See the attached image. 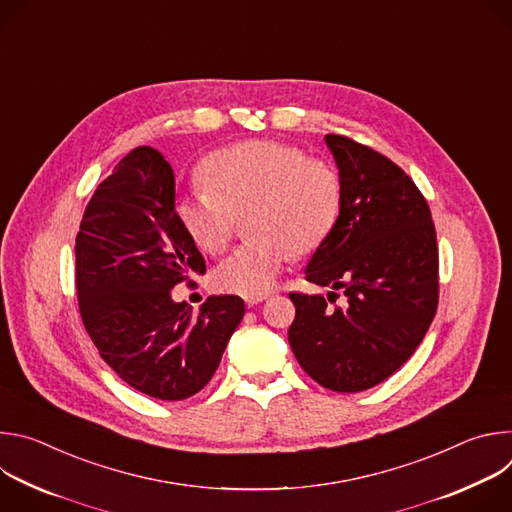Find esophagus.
Here are the masks:
<instances>
[{"mask_svg": "<svg viewBox=\"0 0 512 512\" xmlns=\"http://www.w3.org/2000/svg\"><path fill=\"white\" fill-rule=\"evenodd\" d=\"M263 300H267V296H247V298H245V304H247L249 308H253V306H257L259 302H263Z\"/></svg>", "mask_w": 512, "mask_h": 512, "instance_id": "1", "label": "esophagus"}]
</instances>
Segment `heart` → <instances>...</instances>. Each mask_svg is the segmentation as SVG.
<instances>
[{
	"label": "heart",
	"mask_w": 512,
	"mask_h": 512,
	"mask_svg": "<svg viewBox=\"0 0 512 512\" xmlns=\"http://www.w3.org/2000/svg\"><path fill=\"white\" fill-rule=\"evenodd\" d=\"M194 188L176 202V214L204 253L218 255L245 216L249 243L214 269V285L237 296H265L291 255H306L330 235L342 200L332 164L298 145L249 139L208 156Z\"/></svg>",
	"instance_id": "b5f03b06"
}]
</instances>
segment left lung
<instances>
[{
	"instance_id": "1",
	"label": "left lung",
	"mask_w": 512,
	"mask_h": 512,
	"mask_svg": "<svg viewBox=\"0 0 512 512\" xmlns=\"http://www.w3.org/2000/svg\"><path fill=\"white\" fill-rule=\"evenodd\" d=\"M340 176V214L312 255L306 279L324 296L289 294L287 338L300 367L322 387L358 393L389 379L423 340L435 310L437 239L415 182L389 158L328 133ZM336 288L345 300L335 306Z\"/></svg>"
}]
</instances>
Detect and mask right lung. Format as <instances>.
Listing matches in <instances>:
<instances>
[{
  "label": "right lung",
  "mask_w": 512,
  "mask_h": 512,
  "mask_svg": "<svg viewBox=\"0 0 512 512\" xmlns=\"http://www.w3.org/2000/svg\"><path fill=\"white\" fill-rule=\"evenodd\" d=\"M83 324L101 358L133 389L162 401L212 379L245 316L239 296L198 314L172 289L206 265L176 214V180L148 145L131 150L89 200L75 245Z\"/></svg>",
  "instance_id": "obj_1"
}]
</instances>
